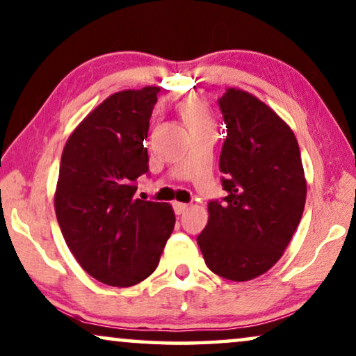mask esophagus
<instances>
[{
    "instance_id": "obj_1",
    "label": "esophagus",
    "mask_w": 356,
    "mask_h": 356,
    "mask_svg": "<svg viewBox=\"0 0 356 356\" xmlns=\"http://www.w3.org/2000/svg\"><path fill=\"white\" fill-rule=\"evenodd\" d=\"M173 210H175V213H177V215H181V213H184L188 210V204L175 202L173 204Z\"/></svg>"
}]
</instances>
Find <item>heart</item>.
<instances>
[{"label":"heart","mask_w":356,"mask_h":356,"mask_svg":"<svg viewBox=\"0 0 356 356\" xmlns=\"http://www.w3.org/2000/svg\"><path fill=\"white\" fill-rule=\"evenodd\" d=\"M181 115L188 123L189 130L213 127V117L210 114L207 104L197 97H189L181 104Z\"/></svg>","instance_id":"heart-1"}]
</instances>
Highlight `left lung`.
Returning a JSON list of instances; mask_svg holds the SVG:
<instances>
[{"mask_svg": "<svg viewBox=\"0 0 356 356\" xmlns=\"http://www.w3.org/2000/svg\"><path fill=\"white\" fill-rule=\"evenodd\" d=\"M226 125L220 154L223 200L209 202L197 236L205 265L229 281L264 275L281 259L307 199L296 135L250 92L229 88L218 99Z\"/></svg>", "mask_w": 356, "mask_h": 356, "instance_id": "left-lung-1", "label": "left lung"}]
</instances>
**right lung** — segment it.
Instances as JSON below:
<instances>
[{"instance_id":"1","label":"right lung","mask_w":356,"mask_h":356,"mask_svg":"<svg viewBox=\"0 0 356 356\" xmlns=\"http://www.w3.org/2000/svg\"><path fill=\"white\" fill-rule=\"evenodd\" d=\"M161 88L107 97L69 136L54 195L58 223L80 266L115 287L151 276L175 226L165 202L135 199L149 172V118Z\"/></svg>"}]
</instances>
